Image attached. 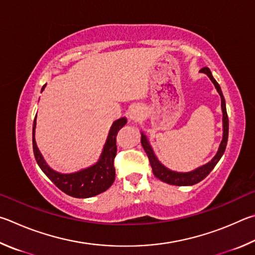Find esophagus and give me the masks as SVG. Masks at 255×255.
<instances>
[{"label":"esophagus","mask_w":255,"mask_h":255,"mask_svg":"<svg viewBox=\"0 0 255 255\" xmlns=\"http://www.w3.org/2000/svg\"><path fill=\"white\" fill-rule=\"evenodd\" d=\"M130 118L135 121V122H137V121H140L142 118H143V111H142V109L140 106H133L131 111H130Z\"/></svg>","instance_id":"34e87169"}]
</instances>
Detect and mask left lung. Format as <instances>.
I'll use <instances>...</instances> for the list:
<instances>
[{"label":"left lung","mask_w":255,"mask_h":255,"mask_svg":"<svg viewBox=\"0 0 255 255\" xmlns=\"http://www.w3.org/2000/svg\"><path fill=\"white\" fill-rule=\"evenodd\" d=\"M202 73L206 74L209 78H211L212 82L215 85V87L217 89L218 94L221 95V100H222V110H223V128H224V133H223V140L222 143L220 145V149H218V152L216 153L215 157L212 160L211 162H208L207 164H204L203 167H200L196 170L191 171V172H176V171H171L167 169L164 166H162L161 163L159 162V160L155 157L152 148H151L148 140H146V136L142 133L141 135V143L143 149L145 151L146 155H148L149 161L151 167H152V171L153 175L163 182H167L169 185H175V186H191L197 184V182L202 181L205 179L211 172L214 167L216 166L217 162L220 161V159L222 158L223 153L225 152V148L227 144V139H229V118H227V112H226V105H225V100L224 96H223L222 89L220 87V85L215 80V78L213 77V75L211 73V70L207 67H204V68L200 69Z\"/></svg>","instance_id":"8db88e82"}]
</instances>
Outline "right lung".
<instances>
[{
    "label": "right lung",
    "instance_id": "right-lung-1",
    "mask_svg": "<svg viewBox=\"0 0 255 255\" xmlns=\"http://www.w3.org/2000/svg\"><path fill=\"white\" fill-rule=\"evenodd\" d=\"M46 86V85H44ZM42 87V91L44 89ZM37 116V115H35ZM127 124V119L122 118L115 121L112 125L109 137L100 158V161L96 164L84 170L74 173H59L53 171L44 161L41 153L38 150L34 140L35 119L33 121L32 128V146L35 161L44 172L49 179L55 184L58 188L65 194L76 198H88L103 193L110 188L115 180V168L114 159L118 151L116 146V135L119 131Z\"/></svg>",
    "mask_w": 255,
    "mask_h": 255
}]
</instances>
